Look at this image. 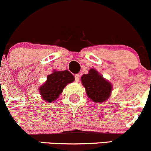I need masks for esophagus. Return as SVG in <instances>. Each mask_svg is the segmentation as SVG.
Wrapping results in <instances>:
<instances>
[{
	"instance_id": "esophagus-1",
	"label": "esophagus",
	"mask_w": 151,
	"mask_h": 151,
	"mask_svg": "<svg viewBox=\"0 0 151 151\" xmlns=\"http://www.w3.org/2000/svg\"><path fill=\"white\" fill-rule=\"evenodd\" d=\"M74 77H75V81L76 82H78L79 81H80L81 77H80V75H79V74H76Z\"/></svg>"
}]
</instances>
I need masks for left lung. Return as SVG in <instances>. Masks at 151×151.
Listing matches in <instances>:
<instances>
[{
  "instance_id": "8db88e82",
  "label": "left lung",
  "mask_w": 151,
  "mask_h": 151,
  "mask_svg": "<svg viewBox=\"0 0 151 151\" xmlns=\"http://www.w3.org/2000/svg\"><path fill=\"white\" fill-rule=\"evenodd\" d=\"M83 86L87 95L94 102H104L108 99L111 91V85L95 69H91L88 74L81 77Z\"/></svg>"
}]
</instances>
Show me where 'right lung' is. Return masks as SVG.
<instances>
[{"mask_svg": "<svg viewBox=\"0 0 151 151\" xmlns=\"http://www.w3.org/2000/svg\"><path fill=\"white\" fill-rule=\"evenodd\" d=\"M74 79V76L68 70L54 71L53 73L47 76L46 83L40 88L43 99L48 102L54 101L66 85L72 83Z\"/></svg>", "mask_w": 151, "mask_h": 151, "instance_id": "obj_1", "label": "right lung"}]
</instances>
